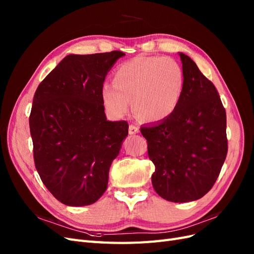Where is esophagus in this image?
<instances>
[{"label": "esophagus", "instance_id": "esophagus-1", "mask_svg": "<svg viewBox=\"0 0 254 254\" xmlns=\"http://www.w3.org/2000/svg\"><path fill=\"white\" fill-rule=\"evenodd\" d=\"M139 132V128L135 126L134 124H130L129 125V134H135Z\"/></svg>", "mask_w": 254, "mask_h": 254}]
</instances>
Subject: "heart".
<instances>
[{"instance_id":"heart-1","label":"heart","mask_w":254,"mask_h":254,"mask_svg":"<svg viewBox=\"0 0 254 254\" xmlns=\"http://www.w3.org/2000/svg\"><path fill=\"white\" fill-rule=\"evenodd\" d=\"M113 81L102 87V101L111 114L125 115L132 101L140 119L160 122L170 117L180 102L183 72L172 58L136 56L118 66Z\"/></svg>"}]
</instances>
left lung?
<instances>
[{
	"mask_svg": "<svg viewBox=\"0 0 254 254\" xmlns=\"http://www.w3.org/2000/svg\"><path fill=\"white\" fill-rule=\"evenodd\" d=\"M180 58L183 89L176 110L157 125L141 127L155 164L152 187L172 202L203 197L228 152L227 115L216 88L186 54Z\"/></svg>",
	"mask_w": 254,
	"mask_h": 254,
	"instance_id": "1",
	"label": "left lung"
}]
</instances>
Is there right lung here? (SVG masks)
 I'll list each match as a JSON object with an SVG mask.
<instances>
[{
    "instance_id": "obj_1",
    "label": "right lung",
    "mask_w": 254,
    "mask_h": 254,
    "mask_svg": "<svg viewBox=\"0 0 254 254\" xmlns=\"http://www.w3.org/2000/svg\"><path fill=\"white\" fill-rule=\"evenodd\" d=\"M124 55L120 51L68 55L35 92L29 128L36 170L61 203L92 204L108 187L128 123L107 121L102 87Z\"/></svg>"
}]
</instances>
